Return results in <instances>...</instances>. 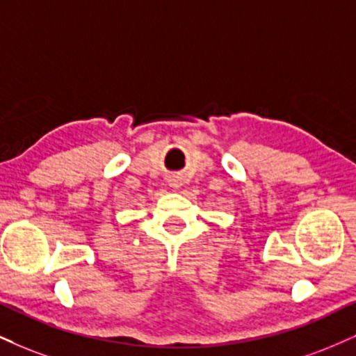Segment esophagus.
I'll return each mask as SVG.
<instances>
[{"instance_id": "1", "label": "esophagus", "mask_w": 356, "mask_h": 356, "mask_svg": "<svg viewBox=\"0 0 356 356\" xmlns=\"http://www.w3.org/2000/svg\"><path fill=\"white\" fill-rule=\"evenodd\" d=\"M168 185H170V188L171 190H179V188H181V178L179 177H170L168 178Z\"/></svg>"}]
</instances>
